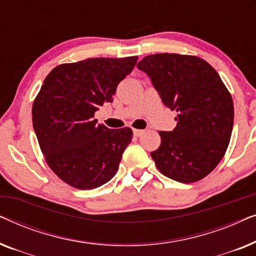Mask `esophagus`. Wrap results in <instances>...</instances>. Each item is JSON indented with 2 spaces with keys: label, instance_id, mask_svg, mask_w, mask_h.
<instances>
[{
  "label": "esophagus",
  "instance_id": "obj_1",
  "mask_svg": "<svg viewBox=\"0 0 256 256\" xmlns=\"http://www.w3.org/2000/svg\"><path fill=\"white\" fill-rule=\"evenodd\" d=\"M132 132H134V135L135 136H141L143 132H144V130H141V129H134V130H132Z\"/></svg>",
  "mask_w": 256,
  "mask_h": 256
}]
</instances>
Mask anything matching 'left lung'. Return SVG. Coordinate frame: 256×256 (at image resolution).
Here are the masks:
<instances>
[{"mask_svg": "<svg viewBox=\"0 0 256 256\" xmlns=\"http://www.w3.org/2000/svg\"><path fill=\"white\" fill-rule=\"evenodd\" d=\"M163 104L177 112L176 128L158 132L160 146L152 152L160 172L180 183H194L212 172L232 135L234 106L218 72L204 59L156 54L138 62Z\"/></svg>", "mask_w": 256, "mask_h": 256, "instance_id": "8db88e82", "label": "left lung"}]
</instances>
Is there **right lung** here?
I'll use <instances>...</instances> for the list:
<instances>
[{"instance_id":"add662e5","label":"right lung","mask_w":256,"mask_h":256,"mask_svg":"<svg viewBox=\"0 0 256 256\" xmlns=\"http://www.w3.org/2000/svg\"><path fill=\"white\" fill-rule=\"evenodd\" d=\"M136 62L138 56L88 58L56 66L45 78L34 100L32 124L48 166L66 184L92 190L118 172L132 130L98 124L94 114L113 101Z\"/></svg>"}]
</instances>
